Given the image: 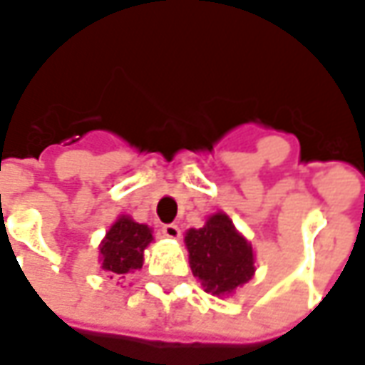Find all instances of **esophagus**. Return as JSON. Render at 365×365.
Instances as JSON below:
<instances>
[{
  "mask_svg": "<svg viewBox=\"0 0 365 365\" xmlns=\"http://www.w3.org/2000/svg\"><path fill=\"white\" fill-rule=\"evenodd\" d=\"M162 235L163 237H168V240H178V237L182 235V232H180V227H178V225L168 224L162 227Z\"/></svg>",
  "mask_w": 365,
  "mask_h": 365,
  "instance_id": "34e87169",
  "label": "esophagus"
}]
</instances>
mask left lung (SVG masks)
<instances>
[{
    "label": "left lung",
    "mask_w": 365,
    "mask_h": 365,
    "mask_svg": "<svg viewBox=\"0 0 365 365\" xmlns=\"http://www.w3.org/2000/svg\"><path fill=\"white\" fill-rule=\"evenodd\" d=\"M193 276L212 296L234 294L254 276V250L224 214L210 215L200 230L185 232Z\"/></svg>",
    "instance_id": "obj_1"
}]
</instances>
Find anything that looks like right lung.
<instances>
[{
	"mask_svg": "<svg viewBox=\"0 0 365 365\" xmlns=\"http://www.w3.org/2000/svg\"><path fill=\"white\" fill-rule=\"evenodd\" d=\"M151 227L120 215L99 245V262L111 277H125L143 266V250L151 244Z\"/></svg>",
	"mask_w": 365,
	"mask_h": 365,
	"instance_id": "add662e5",
	"label": "right lung"
}]
</instances>
